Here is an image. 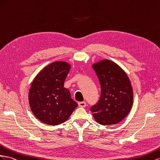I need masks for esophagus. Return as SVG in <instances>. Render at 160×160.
Listing matches in <instances>:
<instances>
[{"label":"esophagus","instance_id":"34e87169","mask_svg":"<svg viewBox=\"0 0 160 160\" xmlns=\"http://www.w3.org/2000/svg\"><path fill=\"white\" fill-rule=\"evenodd\" d=\"M78 104L80 108H85L86 106V102H79Z\"/></svg>","mask_w":160,"mask_h":160}]
</instances>
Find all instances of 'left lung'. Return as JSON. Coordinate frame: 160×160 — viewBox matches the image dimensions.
Returning <instances> with one entry per match:
<instances>
[{
  "instance_id": "obj_1",
  "label": "left lung",
  "mask_w": 160,
  "mask_h": 160,
  "mask_svg": "<svg viewBox=\"0 0 160 160\" xmlns=\"http://www.w3.org/2000/svg\"><path fill=\"white\" fill-rule=\"evenodd\" d=\"M92 67L100 81L101 95L90 110L100 124H116L126 117L132 108L133 92L131 81L126 72L109 60H103Z\"/></svg>"
}]
</instances>
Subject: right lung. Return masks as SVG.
<instances>
[{"instance_id":"right-lung-1","label":"right lung","mask_w":160,"mask_h":160,"mask_svg":"<svg viewBox=\"0 0 160 160\" xmlns=\"http://www.w3.org/2000/svg\"><path fill=\"white\" fill-rule=\"evenodd\" d=\"M71 66L65 62L50 64L34 78L29 93L32 112L41 122L49 125L62 124L78 104L72 100L64 83Z\"/></svg>"}]
</instances>
